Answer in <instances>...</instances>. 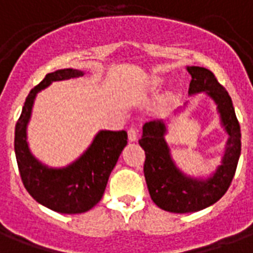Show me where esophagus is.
<instances>
[{
    "label": "esophagus",
    "instance_id": "34e87169",
    "mask_svg": "<svg viewBox=\"0 0 253 253\" xmlns=\"http://www.w3.org/2000/svg\"><path fill=\"white\" fill-rule=\"evenodd\" d=\"M137 137H139V132H137V129L136 128H129L128 129V139L129 141H136L137 140Z\"/></svg>",
    "mask_w": 253,
    "mask_h": 253
}]
</instances>
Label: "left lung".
I'll return each mask as SVG.
<instances>
[{
	"mask_svg": "<svg viewBox=\"0 0 253 253\" xmlns=\"http://www.w3.org/2000/svg\"><path fill=\"white\" fill-rule=\"evenodd\" d=\"M191 75L189 94L206 91L214 99L221 123L229 134L222 165L208 179L182 174L169 155L163 121H149L143 126L139 144L145 152L144 176L151 198L160 209L171 213H191L215 204L229 189L241 152V132L232 99L214 74L204 67H187Z\"/></svg>",
	"mask_w": 253,
	"mask_h": 253,
	"instance_id": "1",
	"label": "left lung"
}]
</instances>
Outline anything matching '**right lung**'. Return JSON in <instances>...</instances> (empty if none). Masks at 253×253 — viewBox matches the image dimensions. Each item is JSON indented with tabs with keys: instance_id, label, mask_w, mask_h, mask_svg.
<instances>
[{
	"instance_id": "1",
	"label": "right lung",
	"mask_w": 253,
	"mask_h": 253,
	"mask_svg": "<svg viewBox=\"0 0 253 253\" xmlns=\"http://www.w3.org/2000/svg\"><path fill=\"white\" fill-rule=\"evenodd\" d=\"M82 75V71L73 68L47 74L28 94L14 130V152L24 187L39 204L63 214L84 213L98 204L108 185L109 175L128 140L125 130H101L87 151L64 169H48L29 152L27 125L36 94L55 81Z\"/></svg>"
}]
</instances>
